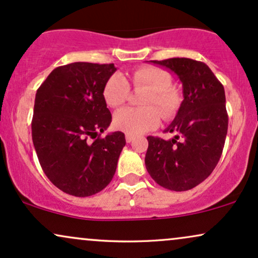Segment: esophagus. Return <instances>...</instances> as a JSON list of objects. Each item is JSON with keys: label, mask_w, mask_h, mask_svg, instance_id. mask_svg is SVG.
Listing matches in <instances>:
<instances>
[{"label": "esophagus", "mask_w": 258, "mask_h": 258, "mask_svg": "<svg viewBox=\"0 0 258 258\" xmlns=\"http://www.w3.org/2000/svg\"><path fill=\"white\" fill-rule=\"evenodd\" d=\"M125 138H126V142H127V143H131V142L133 141V139H135V137H133L132 135H128V133H126Z\"/></svg>", "instance_id": "1"}]
</instances>
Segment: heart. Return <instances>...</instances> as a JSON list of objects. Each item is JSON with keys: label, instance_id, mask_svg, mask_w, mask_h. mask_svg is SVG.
Returning a JSON list of instances; mask_svg holds the SVG:
<instances>
[{"label": "heart", "instance_id": "heart-1", "mask_svg": "<svg viewBox=\"0 0 258 258\" xmlns=\"http://www.w3.org/2000/svg\"><path fill=\"white\" fill-rule=\"evenodd\" d=\"M130 81L135 88H144L148 93L142 104L146 108H127L116 111L112 125L119 131L128 135H142L154 130L160 122V114L164 117H171L180 104V94L172 87V78L166 70L156 67H142L130 75ZM128 81L120 74H114L106 80L103 88V98L106 105L117 108L128 98ZM155 106L160 111L153 108Z\"/></svg>", "mask_w": 258, "mask_h": 258}]
</instances>
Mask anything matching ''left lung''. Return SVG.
Instances as JSON below:
<instances>
[{
  "mask_svg": "<svg viewBox=\"0 0 258 258\" xmlns=\"http://www.w3.org/2000/svg\"><path fill=\"white\" fill-rule=\"evenodd\" d=\"M150 61L178 76L184 99L165 130L174 137L168 141L147 137V171L164 188L189 190L211 174L222 155L228 131L223 85L203 61L189 58Z\"/></svg>",
  "mask_w": 258,
  "mask_h": 258,
  "instance_id": "obj_1",
  "label": "left lung"
}]
</instances>
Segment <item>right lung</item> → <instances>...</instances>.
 Returning <instances> with one entry per match:
<instances>
[{
  "instance_id": "add662e5",
  "label": "right lung",
  "mask_w": 258,
  "mask_h": 258,
  "mask_svg": "<svg viewBox=\"0 0 258 258\" xmlns=\"http://www.w3.org/2000/svg\"><path fill=\"white\" fill-rule=\"evenodd\" d=\"M115 72L114 64L63 65L36 92L32 142L43 172L64 193L91 197L114 177L125 135L100 133L111 122L103 88Z\"/></svg>"
}]
</instances>
